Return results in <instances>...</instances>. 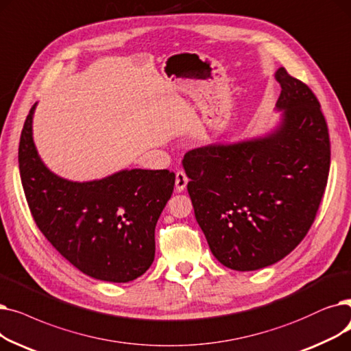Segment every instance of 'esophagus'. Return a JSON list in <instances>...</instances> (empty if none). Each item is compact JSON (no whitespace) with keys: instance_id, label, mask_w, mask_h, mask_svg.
<instances>
[{"instance_id":"obj_1","label":"esophagus","mask_w":351,"mask_h":351,"mask_svg":"<svg viewBox=\"0 0 351 351\" xmlns=\"http://www.w3.org/2000/svg\"><path fill=\"white\" fill-rule=\"evenodd\" d=\"M187 182H189V177L186 176V173L184 171H177V174H176V191L177 193L184 191Z\"/></svg>"}]
</instances>
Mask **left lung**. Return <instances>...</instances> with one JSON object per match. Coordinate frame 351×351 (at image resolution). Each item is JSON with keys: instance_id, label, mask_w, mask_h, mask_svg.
I'll return each instance as SVG.
<instances>
[{"instance_id": "left-lung-1", "label": "left lung", "mask_w": 351, "mask_h": 351, "mask_svg": "<svg viewBox=\"0 0 351 351\" xmlns=\"http://www.w3.org/2000/svg\"><path fill=\"white\" fill-rule=\"evenodd\" d=\"M278 127L264 137L194 148L182 160L195 220L213 256L253 271L290 254L308 232L327 186L328 128L313 91L286 69Z\"/></svg>"}]
</instances>
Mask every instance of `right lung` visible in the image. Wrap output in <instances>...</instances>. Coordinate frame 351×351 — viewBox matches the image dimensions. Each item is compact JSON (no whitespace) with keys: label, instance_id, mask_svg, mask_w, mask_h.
I'll return each instance as SVG.
<instances>
[{"label":"right lung","instance_id":"obj_1","mask_svg":"<svg viewBox=\"0 0 351 351\" xmlns=\"http://www.w3.org/2000/svg\"><path fill=\"white\" fill-rule=\"evenodd\" d=\"M31 107L19 147L20 176L34 221L57 252L84 274L111 282L143 276L154 261V231L176 174L121 170L77 182L49 171L32 140Z\"/></svg>","mask_w":351,"mask_h":351}]
</instances>
